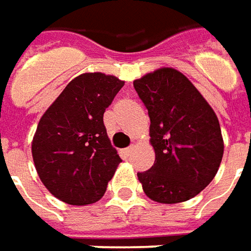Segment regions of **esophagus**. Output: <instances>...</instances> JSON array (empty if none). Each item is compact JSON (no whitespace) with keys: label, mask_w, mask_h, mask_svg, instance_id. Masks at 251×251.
Segmentation results:
<instances>
[{"label":"esophagus","mask_w":251,"mask_h":251,"mask_svg":"<svg viewBox=\"0 0 251 251\" xmlns=\"http://www.w3.org/2000/svg\"><path fill=\"white\" fill-rule=\"evenodd\" d=\"M132 150H134V147H128V148H126V150H124V155L130 156L131 152H132Z\"/></svg>","instance_id":"34e87169"}]
</instances>
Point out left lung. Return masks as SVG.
Here are the masks:
<instances>
[{"label":"left lung","instance_id":"8db88e82","mask_svg":"<svg viewBox=\"0 0 251 251\" xmlns=\"http://www.w3.org/2000/svg\"><path fill=\"white\" fill-rule=\"evenodd\" d=\"M151 120L155 163L140 172L145 194L162 204L196 197L215 177L224 140L217 114L181 73L160 68L134 81Z\"/></svg>","mask_w":251,"mask_h":251}]
</instances>
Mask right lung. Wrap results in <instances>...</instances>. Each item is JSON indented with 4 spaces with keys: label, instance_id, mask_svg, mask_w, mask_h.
Listing matches in <instances>:
<instances>
[{
    "label": "right lung",
    "instance_id": "right-lung-1",
    "mask_svg": "<svg viewBox=\"0 0 251 251\" xmlns=\"http://www.w3.org/2000/svg\"><path fill=\"white\" fill-rule=\"evenodd\" d=\"M123 85L113 75L82 74L39 121L32 142L34 166L46 188L67 204L99 201L121 162L103 114Z\"/></svg>",
    "mask_w": 251,
    "mask_h": 251
}]
</instances>
